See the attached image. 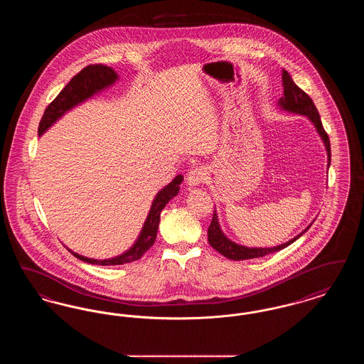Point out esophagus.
Masks as SVG:
<instances>
[{"instance_id": "1", "label": "esophagus", "mask_w": 364, "mask_h": 364, "mask_svg": "<svg viewBox=\"0 0 364 364\" xmlns=\"http://www.w3.org/2000/svg\"><path fill=\"white\" fill-rule=\"evenodd\" d=\"M208 168L205 166H193L187 174V183L190 187L200 186L208 180Z\"/></svg>"}]
</instances>
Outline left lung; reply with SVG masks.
<instances>
[{
	"mask_svg": "<svg viewBox=\"0 0 364 364\" xmlns=\"http://www.w3.org/2000/svg\"><path fill=\"white\" fill-rule=\"evenodd\" d=\"M281 77H282L284 95L278 100L277 104L279 106V109H282L285 112H289V113H294V114L306 116L314 124L318 135L322 139L323 146L326 149L328 169H329L330 159H331L329 136H328V134L323 129V125H322L319 113H318L315 105L312 102L311 98L300 87L294 85L292 77L289 76V73L287 70H282V76ZM312 224H310L301 233H299L297 236H294V239H291L289 242H284V244H279V245H276V247H267V248H262V247H252V248H250V247H245V245H240L237 242H232L230 239L226 237L225 233L223 232L220 223H218L217 211L214 210L211 224L208 226V242H210V245L214 250H217L221 255H224L228 259H254V258H262L264 255L277 252L279 250L288 247L289 244L296 242L300 236H303V233L307 232V229Z\"/></svg>",
	"mask_w": 364,
	"mask_h": 364,
	"instance_id": "left-lung-1",
	"label": "left lung"
}]
</instances>
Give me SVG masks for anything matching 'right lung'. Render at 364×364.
<instances>
[{
  "label": "right lung",
  "mask_w": 364,
  "mask_h": 364,
  "mask_svg": "<svg viewBox=\"0 0 364 364\" xmlns=\"http://www.w3.org/2000/svg\"><path fill=\"white\" fill-rule=\"evenodd\" d=\"M117 80H119V75L112 67L95 64V65H88L86 68H83L76 76L70 79V83L61 90V92L55 97L52 104L46 107L39 122L38 135L39 136L43 135L53 124L58 122L67 112H70L77 105L86 102L87 100L104 91L105 88L113 86ZM181 181H183V176L177 174L173 181H171L162 190L158 191L136 242H134L132 247L125 252L109 259H92V258L79 255L77 252H73L70 248L68 251L77 259L91 263V264H100V266H117V264H124V263L140 259L141 255L156 242L158 225L161 220V211L169 203V200L173 199L174 196L178 193Z\"/></svg>",
  "instance_id": "right-lung-1"
}]
</instances>
